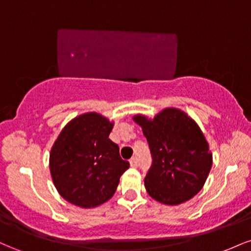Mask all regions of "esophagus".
<instances>
[{
  "instance_id": "34e87169",
  "label": "esophagus",
  "mask_w": 251,
  "mask_h": 251,
  "mask_svg": "<svg viewBox=\"0 0 251 251\" xmlns=\"http://www.w3.org/2000/svg\"><path fill=\"white\" fill-rule=\"evenodd\" d=\"M129 163H131V166H133V168H137V166H138V158L137 157H132L131 160H129Z\"/></svg>"
}]
</instances>
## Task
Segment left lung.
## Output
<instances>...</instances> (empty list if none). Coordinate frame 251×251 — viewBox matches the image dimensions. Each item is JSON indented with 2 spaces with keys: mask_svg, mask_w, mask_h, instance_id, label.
<instances>
[{
  "mask_svg": "<svg viewBox=\"0 0 251 251\" xmlns=\"http://www.w3.org/2000/svg\"><path fill=\"white\" fill-rule=\"evenodd\" d=\"M149 143L152 164L145 177L146 191L168 205L191 200L203 188L212 165L205 138L191 118L166 108L153 120L135 116Z\"/></svg>",
  "mask_w": 251,
  "mask_h": 251,
  "instance_id": "obj_1",
  "label": "left lung"
}]
</instances>
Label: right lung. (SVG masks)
<instances>
[{"label":"right lung","instance_id":"add662e5","mask_svg":"<svg viewBox=\"0 0 251 251\" xmlns=\"http://www.w3.org/2000/svg\"><path fill=\"white\" fill-rule=\"evenodd\" d=\"M113 124L86 113L67 124L50 151V168L59 194L74 205L94 208L116 192L129 168L119 146L108 138Z\"/></svg>","mask_w":251,"mask_h":251}]
</instances>
